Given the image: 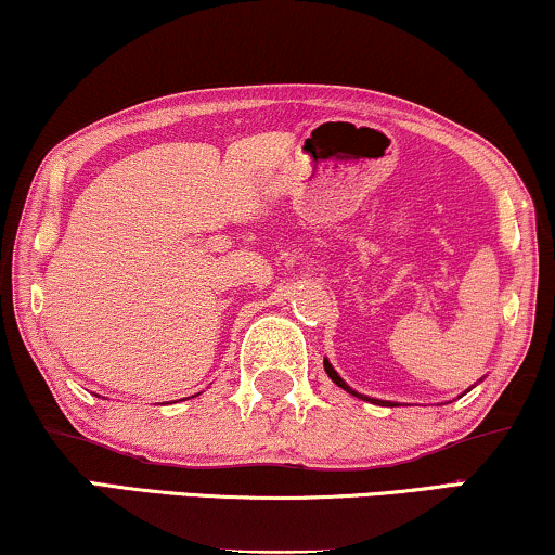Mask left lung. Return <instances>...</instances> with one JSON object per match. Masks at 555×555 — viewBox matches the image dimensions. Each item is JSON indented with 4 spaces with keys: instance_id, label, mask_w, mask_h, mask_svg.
<instances>
[{
    "instance_id": "1",
    "label": "left lung",
    "mask_w": 555,
    "mask_h": 555,
    "mask_svg": "<svg viewBox=\"0 0 555 555\" xmlns=\"http://www.w3.org/2000/svg\"><path fill=\"white\" fill-rule=\"evenodd\" d=\"M323 366H325V372H328V377L333 379V383H336L338 387H344V390H346V392H351V396H357V398H362V400H370V403H375V405H396V403H392V400H377V398H366V396H362V392H357V390H353V387L346 385V379H344L341 375H338L336 370H333V364L328 362V359H323Z\"/></svg>"
}]
</instances>
